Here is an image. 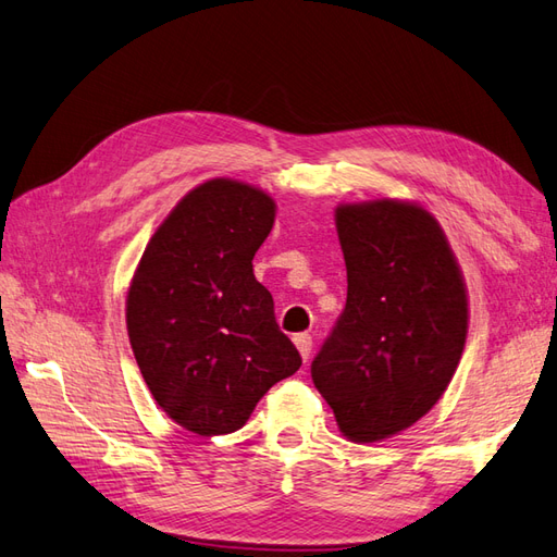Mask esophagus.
Returning <instances> with one entry per match:
<instances>
[{
  "mask_svg": "<svg viewBox=\"0 0 557 557\" xmlns=\"http://www.w3.org/2000/svg\"><path fill=\"white\" fill-rule=\"evenodd\" d=\"M295 345H297V349H300L302 359L307 361L309 359V351H311V335H307V333L295 335Z\"/></svg>",
  "mask_w": 557,
  "mask_h": 557,
  "instance_id": "esophagus-1",
  "label": "esophagus"
}]
</instances>
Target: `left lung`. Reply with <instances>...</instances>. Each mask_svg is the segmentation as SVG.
<instances>
[{"instance_id":"left-lung-1","label":"left lung","mask_w":557,"mask_h":557,"mask_svg":"<svg viewBox=\"0 0 557 557\" xmlns=\"http://www.w3.org/2000/svg\"><path fill=\"white\" fill-rule=\"evenodd\" d=\"M347 302L311 381L343 435L377 442L423 418L460 361L468 333L463 276L435 216L375 200L335 212Z\"/></svg>"}]
</instances>
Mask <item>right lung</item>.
<instances>
[{
    "instance_id": "1",
    "label": "right lung",
    "mask_w": 557,
    "mask_h": 557,
    "mask_svg": "<svg viewBox=\"0 0 557 557\" xmlns=\"http://www.w3.org/2000/svg\"><path fill=\"white\" fill-rule=\"evenodd\" d=\"M274 226L260 188L212 180L194 188L148 243L127 295V333L151 395L200 437L246 425L302 357L281 333L252 257Z\"/></svg>"
}]
</instances>
